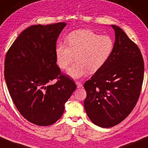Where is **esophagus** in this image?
<instances>
[{
  "mask_svg": "<svg viewBox=\"0 0 148 148\" xmlns=\"http://www.w3.org/2000/svg\"><path fill=\"white\" fill-rule=\"evenodd\" d=\"M76 84L77 85V88H81V87H82V86H83L82 84L80 82H78V81L76 82Z\"/></svg>",
  "mask_w": 148,
  "mask_h": 148,
  "instance_id": "34e87169",
  "label": "esophagus"
}]
</instances>
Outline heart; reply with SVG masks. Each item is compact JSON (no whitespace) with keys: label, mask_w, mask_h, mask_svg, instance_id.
Listing matches in <instances>:
<instances>
[{"label":"heart","mask_w":148,"mask_h":148,"mask_svg":"<svg viewBox=\"0 0 148 148\" xmlns=\"http://www.w3.org/2000/svg\"><path fill=\"white\" fill-rule=\"evenodd\" d=\"M114 48V40L110 35H100L90 30L80 29L68 34L65 43H58L55 47L56 63L62 70H67L74 79L82 78L89 71L100 70L107 62Z\"/></svg>","instance_id":"obj_1"}]
</instances>
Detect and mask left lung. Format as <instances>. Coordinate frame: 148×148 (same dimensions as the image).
Masks as SVG:
<instances>
[{"mask_svg":"<svg viewBox=\"0 0 148 148\" xmlns=\"http://www.w3.org/2000/svg\"><path fill=\"white\" fill-rule=\"evenodd\" d=\"M114 51L107 62L86 82L84 108L94 124L111 127L136 106L144 80V62L138 46L116 25Z\"/></svg>","mask_w":148,"mask_h":148,"instance_id":"left-lung-1","label":"left lung"}]
</instances>
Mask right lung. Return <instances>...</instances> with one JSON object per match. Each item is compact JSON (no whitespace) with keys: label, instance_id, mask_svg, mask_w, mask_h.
<instances>
[{"label":"right lung","instance_id":"1","mask_svg":"<svg viewBox=\"0 0 148 148\" xmlns=\"http://www.w3.org/2000/svg\"><path fill=\"white\" fill-rule=\"evenodd\" d=\"M66 25L30 26L19 34L5 56L4 78L13 103L26 120L40 126L60 118L76 88L56 64V40ZM54 79L57 82L52 84Z\"/></svg>","mask_w":148,"mask_h":148}]
</instances>
